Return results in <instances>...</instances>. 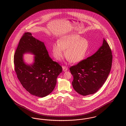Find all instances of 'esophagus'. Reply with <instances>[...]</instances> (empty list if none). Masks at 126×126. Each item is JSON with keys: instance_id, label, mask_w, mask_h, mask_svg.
I'll return each mask as SVG.
<instances>
[{"instance_id": "1", "label": "esophagus", "mask_w": 126, "mask_h": 126, "mask_svg": "<svg viewBox=\"0 0 126 126\" xmlns=\"http://www.w3.org/2000/svg\"><path fill=\"white\" fill-rule=\"evenodd\" d=\"M62 68H63V70L64 71H66L67 70V67L66 66H63Z\"/></svg>"}]
</instances>
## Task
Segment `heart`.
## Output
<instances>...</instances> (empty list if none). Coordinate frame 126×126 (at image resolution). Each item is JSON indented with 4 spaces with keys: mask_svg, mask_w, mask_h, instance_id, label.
<instances>
[{
    "mask_svg": "<svg viewBox=\"0 0 126 126\" xmlns=\"http://www.w3.org/2000/svg\"><path fill=\"white\" fill-rule=\"evenodd\" d=\"M89 48L88 41L78 34H71L60 38L57 43H54L52 51L54 58L60 60L66 51V59L76 63L83 60Z\"/></svg>",
    "mask_w": 126,
    "mask_h": 126,
    "instance_id": "b5f03b06",
    "label": "heart"
}]
</instances>
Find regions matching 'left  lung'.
Wrapping results in <instances>:
<instances>
[{
	"label": "left lung",
	"mask_w": 126,
	"mask_h": 126,
	"mask_svg": "<svg viewBox=\"0 0 126 126\" xmlns=\"http://www.w3.org/2000/svg\"><path fill=\"white\" fill-rule=\"evenodd\" d=\"M112 61L111 49L104 39L102 46L94 54L70 67L74 90L84 96L96 93L108 78Z\"/></svg>",
	"instance_id": "obj_1"
}]
</instances>
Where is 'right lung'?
Instances as JSON below:
<instances>
[{"instance_id":"obj_1","label":"right lung","mask_w":126,"mask_h":126,"mask_svg":"<svg viewBox=\"0 0 126 126\" xmlns=\"http://www.w3.org/2000/svg\"><path fill=\"white\" fill-rule=\"evenodd\" d=\"M31 53L35 56L32 65L24 63L23 54ZM15 70L23 86L31 94L43 97L54 90L62 66L49 57L43 42L25 32L14 55Z\"/></svg>"}]
</instances>
